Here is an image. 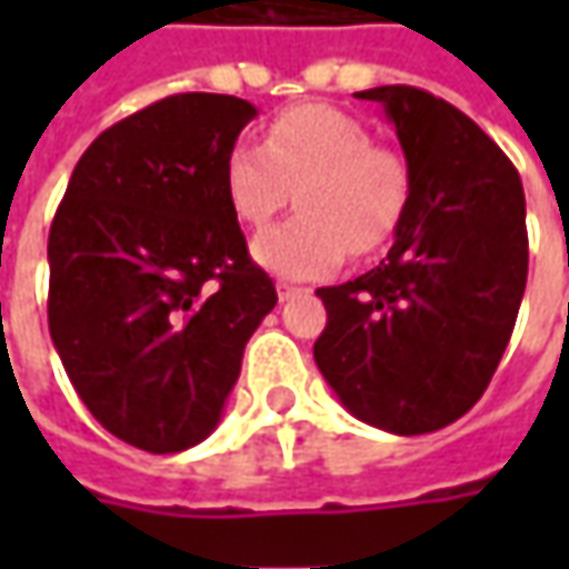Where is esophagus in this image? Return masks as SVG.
<instances>
[{"instance_id":"esophagus-1","label":"esophagus","mask_w":569,"mask_h":569,"mask_svg":"<svg viewBox=\"0 0 569 569\" xmlns=\"http://www.w3.org/2000/svg\"><path fill=\"white\" fill-rule=\"evenodd\" d=\"M303 291H307V288H297V284H288V281H278V297H281V300H291V297L303 295Z\"/></svg>"}]
</instances>
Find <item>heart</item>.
<instances>
[{
  "instance_id": "obj_1",
  "label": "heart",
  "mask_w": 569,
  "mask_h": 569,
  "mask_svg": "<svg viewBox=\"0 0 569 569\" xmlns=\"http://www.w3.org/2000/svg\"><path fill=\"white\" fill-rule=\"evenodd\" d=\"M297 189V218L259 230L252 259L278 278L310 281L380 250L408 206V167L373 144L361 120L303 103L278 113L266 144L237 142L224 158V196L240 221L266 224Z\"/></svg>"
}]
</instances>
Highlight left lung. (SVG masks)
<instances>
[{
  "label": "left lung",
  "instance_id": "8db88e82",
  "mask_svg": "<svg viewBox=\"0 0 569 569\" xmlns=\"http://www.w3.org/2000/svg\"><path fill=\"white\" fill-rule=\"evenodd\" d=\"M408 164L392 250L355 281L319 288L329 322L319 373L363 425L430 433L462 418L513 336L529 274L526 196L510 158L447 100L382 84Z\"/></svg>",
  "mask_w": 569,
  "mask_h": 569
}]
</instances>
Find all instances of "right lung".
I'll return each instance as SVG.
<instances>
[{
	"label": "right lung",
	"instance_id": "right-lung-1",
	"mask_svg": "<svg viewBox=\"0 0 569 569\" xmlns=\"http://www.w3.org/2000/svg\"><path fill=\"white\" fill-rule=\"evenodd\" d=\"M256 117L230 94H173L100 132L50 228V336L88 411L144 452L221 421L243 348L278 303L224 196Z\"/></svg>",
	"mask_w": 569,
	"mask_h": 569
}]
</instances>
